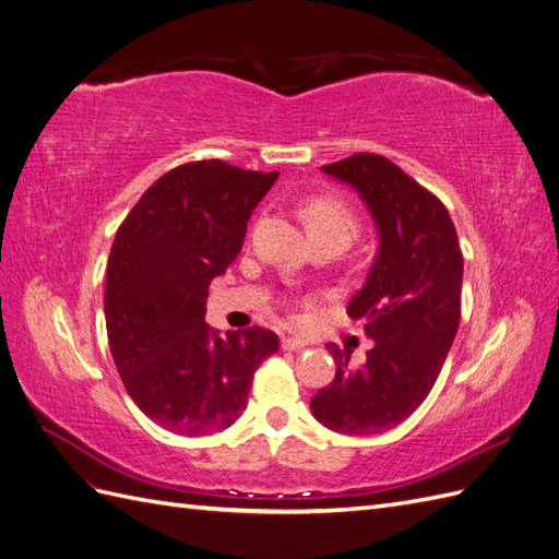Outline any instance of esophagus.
I'll return each mask as SVG.
<instances>
[{"label": "esophagus", "instance_id": "esophagus-1", "mask_svg": "<svg viewBox=\"0 0 559 559\" xmlns=\"http://www.w3.org/2000/svg\"><path fill=\"white\" fill-rule=\"evenodd\" d=\"M310 343L308 341H302V337H284V341H282V347L284 349H306Z\"/></svg>", "mask_w": 559, "mask_h": 559}]
</instances>
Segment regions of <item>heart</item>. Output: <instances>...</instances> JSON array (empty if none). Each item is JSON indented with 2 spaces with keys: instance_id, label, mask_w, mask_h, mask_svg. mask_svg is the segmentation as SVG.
I'll return each mask as SVG.
<instances>
[{
  "instance_id": "b5f03b06",
  "label": "heart",
  "mask_w": 559,
  "mask_h": 559,
  "mask_svg": "<svg viewBox=\"0 0 559 559\" xmlns=\"http://www.w3.org/2000/svg\"><path fill=\"white\" fill-rule=\"evenodd\" d=\"M302 218H306L314 240L335 238L349 245L359 230L357 212H354L345 198L333 193H319L308 198L306 205H302Z\"/></svg>"
}]
</instances>
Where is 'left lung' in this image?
Wrapping results in <instances>:
<instances>
[{"label": "left lung", "instance_id": "1", "mask_svg": "<svg viewBox=\"0 0 559 559\" xmlns=\"http://www.w3.org/2000/svg\"><path fill=\"white\" fill-rule=\"evenodd\" d=\"M321 170L359 191L380 249L347 306L373 347L352 368L347 347L326 345L337 370L310 408L331 431L382 433L419 408L441 373L460 329L464 257L443 202L389 158L354 154Z\"/></svg>", "mask_w": 559, "mask_h": 559}]
</instances>
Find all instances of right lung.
Wrapping results in <instances>:
<instances>
[{
    "instance_id": "obj_1",
    "label": "right lung",
    "mask_w": 559,
    "mask_h": 559,
    "mask_svg": "<svg viewBox=\"0 0 559 559\" xmlns=\"http://www.w3.org/2000/svg\"><path fill=\"white\" fill-rule=\"evenodd\" d=\"M277 177L224 160L183 163L151 183L116 230L109 349L130 399L167 431L228 429L247 408L253 370L280 349L267 329L222 337L205 321L210 282L240 253L249 216Z\"/></svg>"
}]
</instances>
